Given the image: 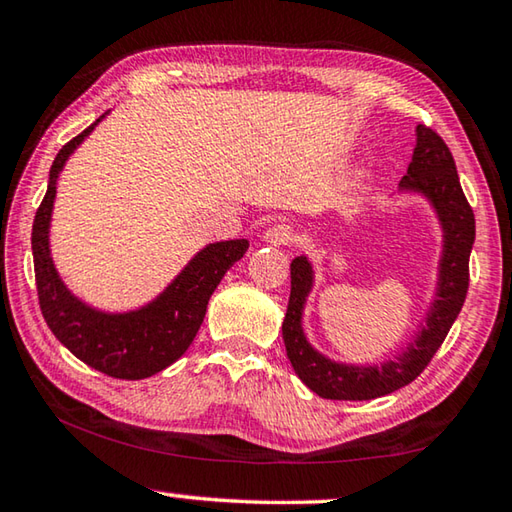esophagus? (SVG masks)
<instances>
[{
	"mask_svg": "<svg viewBox=\"0 0 512 512\" xmlns=\"http://www.w3.org/2000/svg\"><path fill=\"white\" fill-rule=\"evenodd\" d=\"M264 241H266V244L275 246V248L291 246V244H296V241H298V232L287 223H275L264 232Z\"/></svg>",
	"mask_w": 512,
	"mask_h": 512,
	"instance_id": "34e87169",
	"label": "esophagus"
}]
</instances>
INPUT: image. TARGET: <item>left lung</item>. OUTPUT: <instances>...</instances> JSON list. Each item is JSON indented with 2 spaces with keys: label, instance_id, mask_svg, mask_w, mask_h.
I'll use <instances>...</instances> for the list:
<instances>
[{
  "label": "left lung",
  "instance_id": "obj_1",
  "mask_svg": "<svg viewBox=\"0 0 512 512\" xmlns=\"http://www.w3.org/2000/svg\"><path fill=\"white\" fill-rule=\"evenodd\" d=\"M418 142L413 160L400 180L402 192L427 196L443 225V257L438 268V289L424 325L415 341L409 343L397 361L384 366H345L311 348L302 332V309L314 284V271L307 257L291 262V296L282 323L284 345L296 375L316 395L325 400H375L402 388L429 366L433 354L443 345L449 327L470 287V253L474 244V212L463 194L452 151L436 131L427 126L415 128Z\"/></svg>",
  "mask_w": 512,
  "mask_h": 512
}]
</instances>
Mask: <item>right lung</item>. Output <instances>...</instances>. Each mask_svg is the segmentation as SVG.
I'll use <instances>...</instances> for the list:
<instances>
[{
	"mask_svg": "<svg viewBox=\"0 0 512 512\" xmlns=\"http://www.w3.org/2000/svg\"><path fill=\"white\" fill-rule=\"evenodd\" d=\"M106 115L69 140L51 164L47 194L38 207L31 232L36 287L40 311L49 329L76 359L108 377L144 379L183 357L203 323L210 296L225 271L244 257L248 241L230 239L205 246L158 298L126 314H106L72 296L60 280L49 250L56 180L69 155Z\"/></svg>",
	"mask_w": 512,
	"mask_h": 512,
	"instance_id": "obj_1",
	"label": "right lung"
}]
</instances>
